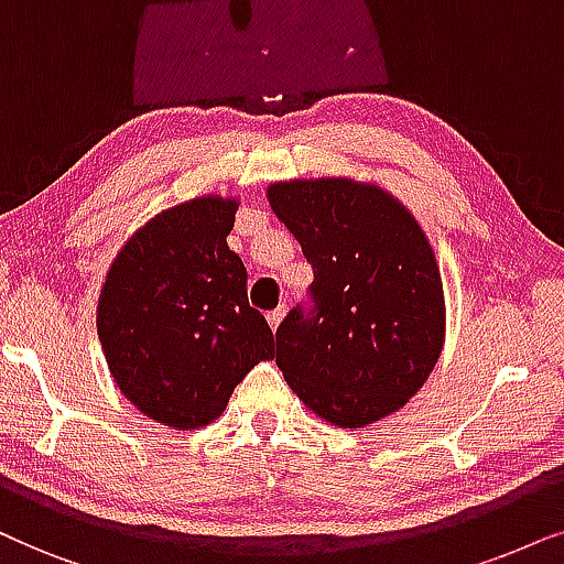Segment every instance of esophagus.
Returning <instances> with one entry per match:
<instances>
[{
  "instance_id": "esophagus-1",
  "label": "esophagus",
  "mask_w": 564,
  "mask_h": 564,
  "mask_svg": "<svg viewBox=\"0 0 564 564\" xmlns=\"http://www.w3.org/2000/svg\"><path fill=\"white\" fill-rule=\"evenodd\" d=\"M283 317H286V310H283V306H278V310L268 312V325L273 327V329H278V325H281Z\"/></svg>"
}]
</instances>
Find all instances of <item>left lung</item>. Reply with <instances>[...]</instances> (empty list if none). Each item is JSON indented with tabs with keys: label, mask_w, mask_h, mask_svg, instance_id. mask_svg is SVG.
<instances>
[{
	"label": "left lung",
	"mask_w": 564,
	"mask_h": 564,
	"mask_svg": "<svg viewBox=\"0 0 564 564\" xmlns=\"http://www.w3.org/2000/svg\"><path fill=\"white\" fill-rule=\"evenodd\" d=\"M268 204L314 268L317 314L294 310L275 364L327 423L366 427L425 384L446 343L438 260L415 216L369 180L302 177L268 185Z\"/></svg>",
	"instance_id": "left-lung-1"
}]
</instances>
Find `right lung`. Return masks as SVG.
<instances>
[{"label": "right lung", "mask_w": 564, "mask_h": 564, "mask_svg": "<svg viewBox=\"0 0 564 564\" xmlns=\"http://www.w3.org/2000/svg\"><path fill=\"white\" fill-rule=\"evenodd\" d=\"M237 208V195L206 193L154 214L120 247L97 299L120 394L175 431L214 423L245 373L275 352L227 245Z\"/></svg>", "instance_id": "1"}]
</instances>
